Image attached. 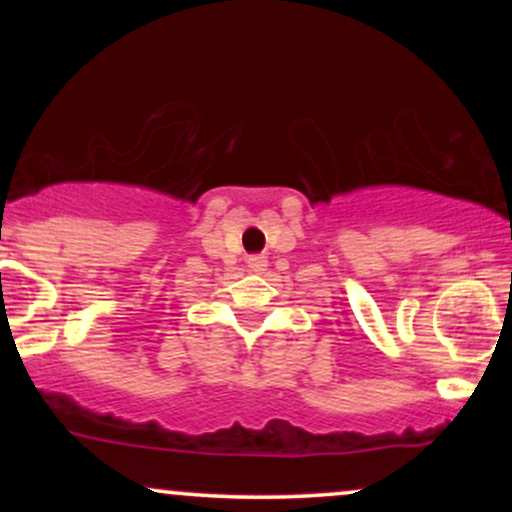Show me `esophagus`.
Returning <instances> with one entry per match:
<instances>
[{"instance_id": "esophagus-1", "label": "esophagus", "mask_w": 512, "mask_h": 512, "mask_svg": "<svg viewBox=\"0 0 512 512\" xmlns=\"http://www.w3.org/2000/svg\"><path fill=\"white\" fill-rule=\"evenodd\" d=\"M248 267H250V272H264V267H267V257H264V255H250L248 257Z\"/></svg>"}]
</instances>
